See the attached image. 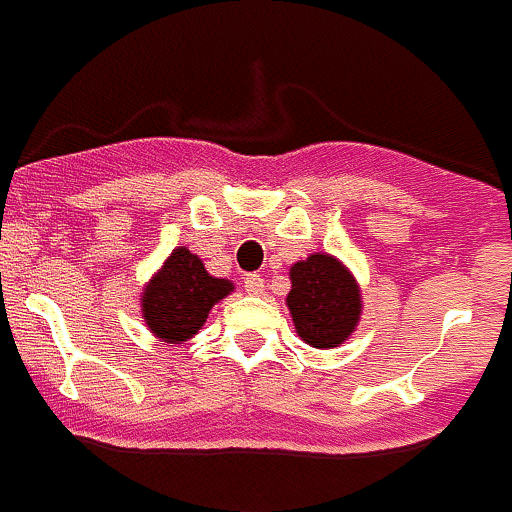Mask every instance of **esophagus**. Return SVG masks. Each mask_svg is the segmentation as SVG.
Wrapping results in <instances>:
<instances>
[{"label":"esophagus","instance_id":"1","mask_svg":"<svg viewBox=\"0 0 512 512\" xmlns=\"http://www.w3.org/2000/svg\"><path fill=\"white\" fill-rule=\"evenodd\" d=\"M243 288L248 290L251 296H261V293H264V288H267V285H264V277L256 275V272H251V275H245V277H243Z\"/></svg>","mask_w":512,"mask_h":512}]
</instances>
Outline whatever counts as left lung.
Listing matches in <instances>:
<instances>
[{
	"label": "left lung",
	"instance_id": "obj_1",
	"mask_svg": "<svg viewBox=\"0 0 512 512\" xmlns=\"http://www.w3.org/2000/svg\"><path fill=\"white\" fill-rule=\"evenodd\" d=\"M288 309L298 335L314 349L346 341L359 320V290L346 269L325 253H314L290 269Z\"/></svg>",
	"mask_w": 512,
	"mask_h": 512
}]
</instances>
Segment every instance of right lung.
<instances>
[{
    "mask_svg": "<svg viewBox=\"0 0 512 512\" xmlns=\"http://www.w3.org/2000/svg\"><path fill=\"white\" fill-rule=\"evenodd\" d=\"M230 290V280L211 277L198 256H192L187 248H177L147 285L142 314L158 338L169 343L185 341L198 333L211 306Z\"/></svg>",
    "mask_w": 512,
    "mask_h": 512,
    "instance_id": "right-lung-1",
    "label": "right lung"
}]
</instances>
